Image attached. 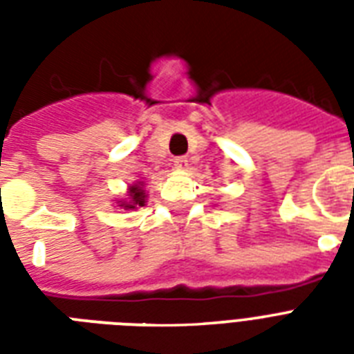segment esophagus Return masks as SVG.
<instances>
[{
	"instance_id": "1",
	"label": "esophagus",
	"mask_w": 354,
	"mask_h": 354,
	"mask_svg": "<svg viewBox=\"0 0 354 354\" xmlns=\"http://www.w3.org/2000/svg\"><path fill=\"white\" fill-rule=\"evenodd\" d=\"M187 165H189V160L185 158V156H178V158H174V167L180 169V171L187 169Z\"/></svg>"
}]
</instances>
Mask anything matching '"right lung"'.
Returning <instances> with one entry per match:
<instances>
[{
	"label": "right lung",
	"instance_id": "right-lung-1",
	"mask_svg": "<svg viewBox=\"0 0 354 354\" xmlns=\"http://www.w3.org/2000/svg\"><path fill=\"white\" fill-rule=\"evenodd\" d=\"M145 191L143 187H139V185H132L130 187V202H124V205L127 209H133V207H138V205H145Z\"/></svg>",
	"mask_w": 354,
	"mask_h": 354
}]
</instances>
